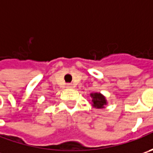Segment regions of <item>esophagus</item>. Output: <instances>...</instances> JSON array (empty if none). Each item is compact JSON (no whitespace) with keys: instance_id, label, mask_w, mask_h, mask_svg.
Segmentation results:
<instances>
[{"instance_id":"esophagus-1","label":"esophagus","mask_w":153,"mask_h":153,"mask_svg":"<svg viewBox=\"0 0 153 153\" xmlns=\"http://www.w3.org/2000/svg\"><path fill=\"white\" fill-rule=\"evenodd\" d=\"M66 88H73V85H72L71 83H67V84H66Z\"/></svg>"}]
</instances>
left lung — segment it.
Masks as SVG:
<instances>
[{"mask_svg": "<svg viewBox=\"0 0 153 153\" xmlns=\"http://www.w3.org/2000/svg\"><path fill=\"white\" fill-rule=\"evenodd\" d=\"M90 96L92 97V105L94 108H104L105 105L107 104L105 97L100 93H92Z\"/></svg>", "mask_w": 153, "mask_h": 153, "instance_id": "obj_1", "label": "left lung"}]
</instances>
